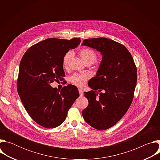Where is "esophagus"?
<instances>
[{"mask_svg":"<svg viewBox=\"0 0 160 160\" xmlns=\"http://www.w3.org/2000/svg\"><path fill=\"white\" fill-rule=\"evenodd\" d=\"M79 94H80V96L82 97L83 96V92L82 90H79Z\"/></svg>","mask_w":160,"mask_h":160,"instance_id":"34e87169","label":"esophagus"}]
</instances>
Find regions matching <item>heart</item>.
<instances>
[{
	"instance_id": "heart-1",
	"label": "heart",
	"mask_w": 160,
	"mask_h": 160,
	"mask_svg": "<svg viewBox=\"0 0 160 160\" xmlns=\"http://www.w3.org/2000/svg\"><path fill=\"white\" fill-rule=\"evenodd\" d=\"M79 55L82 59L85 62L94 63L97 60L96 53L92 49L85 48L80 50ZM73 56L72 51L67 52L62 58V66L66 68ZM88 78V75L87 74H75L70 78V82L78 87H83Z\"/></svg>"
}]
</instances>
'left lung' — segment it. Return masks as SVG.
<instances>
[{"mask_svg": "<svg viewBox=\"0 0 160 160\" xmlns=\"http://www.w3.org/2000/svg\"><path fill=\"white\" fill-rule=\"evenodd\" d=\"M82 45L102 55L96 76L88 83L92 90L85 92L88 106L82 111L85 121L100 130L115 125L128 111L137 83V68L130 52L123 45L100 37L88 38Z\"/></svg>", "mask_w": 160, "mask_h": 160, "instance_id": "obj_1", "label": "left lung"}]
</instances>
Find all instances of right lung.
<instances>
[{
	"mask_svg": "<svg viewBox=\"0 0 160 160\" xmlns=\"http://www.w3.org/2000/svg\"><path fill=\"white\" fill-rule=\"evenodd\" d=\"M81 40L50 38L31 46L22 56L17 80L18 93L30 117L47 128L60 125L75 101L78 88L71 84L58 90L50 83L64 80L62 58Z\"/></svg>",
	"mask_w": 160,
	"mask_h": 160,
	"instance_id": "right-lung-1",
	"label": "right lung"
}]
</instances>
